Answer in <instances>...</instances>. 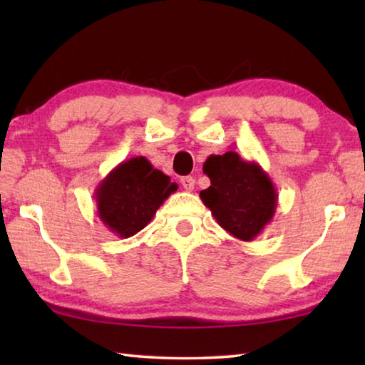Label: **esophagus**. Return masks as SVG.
I'll list each match as a JSON object with an SVG mask.
<instances>
[{
  "instance_id": "esophagus-1",
  "label": "esophagus",
  "mask_w": 365,
  "mask_h": 365,
  "mask_svg": "<svg viewBox=\"0 0 365 365\" xmlns=\"http://www.w3.org/2000/svg\"><path fill=\"white\" fill-rule=\"evenodd\" d=\"M180 183H182V187L187 190V191H193V188H195V178L191 177V175L182 177L180 178Z\"/></svg>"
}]
</instances>
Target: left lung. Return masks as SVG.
<instances>
[{
  "mask_svg": "<svg viewBox=\"0 0 365 365\" xmlns=\"http://www.w3.org/2000/svg\"><path fill=\"white\" fill-rule=\"evenodd\" d=\"M202 170L211 187L200 193L217 224L235 238L252 242L274 217L279 195L261 165L238 153L211 154Z\"/></svg>",
  "mask_w": 365,
  "mask_h": 365,
  "instance_id": "8db88e82",
  "label": "left lung"
}]
</instances>
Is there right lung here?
Returning <instances> with one entry per match:
<instances>
[{
	"label": "right lung",
	"mask_w": 365,
	"mask_h": 365,
	"mask_svg": "<svg viewBox=\"0 0 365 365\" xmlns=\"http://www.w3.org/2000/svg\"><path fill=\"white\" fill-rule=\"evenodd\" d=\"M177 188L145 156L123 160L95 190L98 217L117 237L128 238L150 224Z\"/></svg>",
	"instance_id": "add662e5"
}]
</instances>
